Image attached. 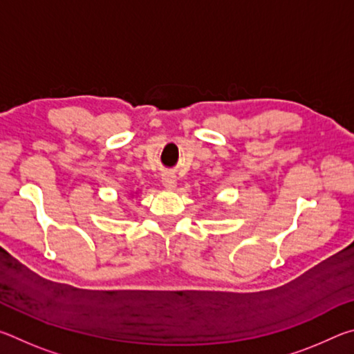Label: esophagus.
Returning <instances> with one entry per match:
<instances>
[{
  "label": "esophagus",
  "instance_id": "1",
  "mask_svg": "<svg viewBox=\"0 0 354 354\" xmlns=\"http://www.w3.org/2000/svg\"><path fill=\"white\" fill-rule=\"evenodd\" d=\"M162 184L167 189H175L178 184V179L175 175H171V173H167V175L162 176Z\"/></svg>",
  "mask_w": 354,
  "mask_h": 354
}]
</instances>
